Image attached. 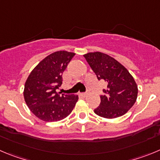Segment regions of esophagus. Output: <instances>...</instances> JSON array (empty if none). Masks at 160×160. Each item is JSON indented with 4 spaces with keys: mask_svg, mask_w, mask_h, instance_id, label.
Listing matches in <instances>:
<instances>
[{
    "mask_svg": "<svg viewBox=\"0 0 160 160\" xmlns=\"http://www.w3.org/2000/svg\"><path fill=\"white\" fill-rule=\"evenodd\" d=\"M87 95H88L87 92H84V93H81V94H80V95H82V96H83V97L87 96Z\"/></svg>",
    "mask_w": 160,
    "mask_h": 160,
    "instance_id": "1",
    "label": "esophagus"
}]
</instances>
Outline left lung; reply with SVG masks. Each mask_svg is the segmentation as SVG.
<instances>
[{"label": "left lung", "instance_id": "left-lung-1", "mask_svg": "<svg viewBox=\"0 0 160 160\" xmlns=\"http://www.w3.org/2000/svg\"><path fill=\"white\" fill-rule=\"evenodd\" d=\"M83 57L98 80L107 83V88L100 95V104L94 112L105 118L124 115L137 100L138 89L133 77L122 64L106 53L94 52Z\"/></svg>", "mask_w": 160, "mask_h": 160}]
</instances>
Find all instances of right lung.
Instances as JSON below:
<instances>
[{
    "label": "right lung",
    "instance_id": "obj_1",
    "mask_svg": "<svg viewBox=\"0 0 160 160\" xmlns=\"http://www.w3.org/2000/svg\"><path fill=\"white\" fill-rule=\"evenodd\" d=\"M74 53L57 51L40 62L25 83V102L36 117L45 122H58L69 115L78 100L77 95H60L62 72Z\"/></svg>",
    "mask_w": 160,
    "mask_h": 160
}]
</instances>
